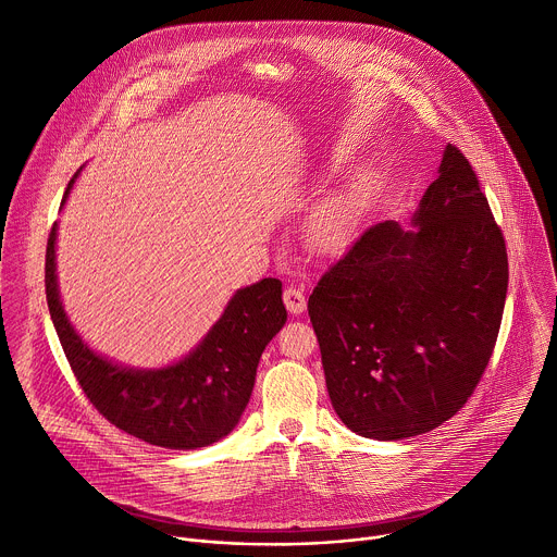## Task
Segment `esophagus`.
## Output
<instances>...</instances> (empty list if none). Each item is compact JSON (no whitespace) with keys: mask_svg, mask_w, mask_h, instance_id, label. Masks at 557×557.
Segmentation results:
<instances>
[{"mask_svg":"<svg viewBox=\"0 0 557 557\" xmlns=\"http://www.w3.org/2000/svg\"><path fill=\"white\" fill-rule=\"evenodd\" d=\"M284 304H286L288 312L299 314V312H304V310H306V295H304L299 288L288 286V288L284 290Z\"/></svg>","mask_w":557,"mask_h":557,"instance_id":"esophagus-1","label":"esophagus"}]
</instances>
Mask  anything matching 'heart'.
I'll list each match as a JSON object with an SVG mask.
<instances>
[{
	"label": "heart",
	"mask_w": 557,
	"mask_h": 557,
	"mask_svg": "<svg viewBox=\"0 0 557 557\" xmlns=\"http://www.w3.org/2000/svg\"><path fill=\"white\" fill-rule=\"evenodd\" d=\"M357 222V207L348 194H335L314 209L310 218V237L317 247L337 249L352 233Z\"/></svg>",
	"instance_id": "1"
}]
</instances>
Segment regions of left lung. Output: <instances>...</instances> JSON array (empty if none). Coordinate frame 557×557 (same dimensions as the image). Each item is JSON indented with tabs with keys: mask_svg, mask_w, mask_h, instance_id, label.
Returning <instances> with one entry per match:
<instances>
[{
	"mask_svg": "<svg viewBox=\"0 0 557 557\" xmlns=\"http://www.w3.org/2000/svg\"><path fill=\"white\" fill-rule=\"evenodd\" d=\"M412 222L366 228L308 297L331 404L376 441L425 434L467 404L507 297L503 228L456 145Z\"/></svg>",
	"mask_w": 557,
	"mask_h": 557,
	"instance_id": "left-lung-1",
	"label": "left lung"
}]
</instances>
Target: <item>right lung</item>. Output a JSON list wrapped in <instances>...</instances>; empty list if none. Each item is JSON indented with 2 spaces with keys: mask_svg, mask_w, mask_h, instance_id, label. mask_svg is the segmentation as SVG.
I'll return each mask as SVG.
<instances>
[{
  "mask_svg": "<svg viewBox=\"0 0 557 557\" xmlns=\"http://www.w3.org/2000/svg\"><path fill=\"white\" fill-rule=\"evenodd\" d=\"M54 240L57 224L46 247L50 317L65 359L99 414L119 430L168 449H198L226 436L251 399L267 344L286 322L282 282L264 277L237 290L202 344L176 366L129 370L95 355L70 326L57 290Z\"/></svg>",
  "mask_w": 557,
  "mask_h": 557,
  "instance_id": "add662e5",
  "label": "right lung"
}]
</instances>
